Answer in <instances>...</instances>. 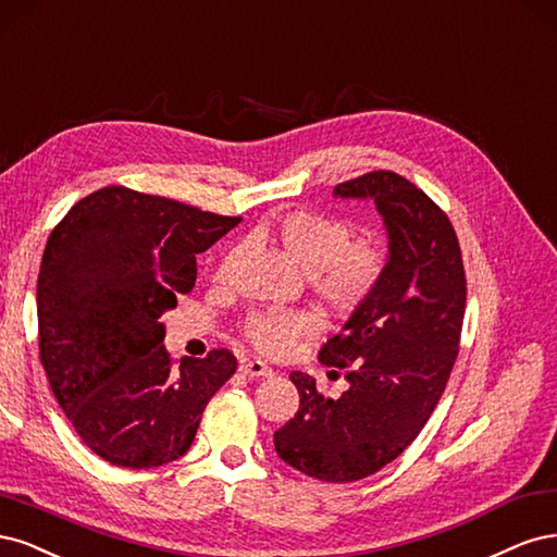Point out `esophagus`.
Instances as JSON below:
<instances>
[{
  "label": "esophagus",
  "instance_id": "1",
  "mask_svg": "<svg viewBox=\"0 0 557 557\" xmlns=\"http://www.w3.org/2000/svg\"><path fill=\"white\" fill-rule=\"evenodd\" d=\"M240 372L245 376H249V380H255V376H271L273 374V368H268L263 361H245L240 363Z\"/></svg>",
  "mask_w": 557,
  "mask_h": 557
}]
</instances>
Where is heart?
I'll use <instances>...</instances> for the list:
<instances>
[{
	"mask_svg": "<svg viewBox=\"0 0 557 557\" xmlns=\"http://www.w3.org/2000/svg\"><path fill=\"white\" fill-rule=\"evenodd\" d=\"M261 236L310 277V289L331 312L351 314L374 296L386 273L388 252L382 240L354 238L349 222L319 212H289L268 224ZM226 273V268L222 275ZM319 331V321L308 312H255L243 333L261 354L284 356L302 337Z\"/></svg>",
	"mask_w": 557,
	"mask_h": 557,
	"instance_id": "heart-1",
	"label": "heart"
}]
</instances>
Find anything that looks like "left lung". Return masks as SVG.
<instances>
[{"label": "left lung", "mask_w": 557, "mask_h": 557, "mask_svg": "<svg viewBox=\"0 0 557 557\" xmlns=\"http://www.w3.org/2000/svg\"><path fill=\"white\" fill-rule=\"evenodd\" d=\"M333 194L374 201L388 233L386 273L319 351L347 391L326 398L310 374L292 372L300 405L273 440L298 472L349 483L396 460L433 414L458 356L468 286L451 222L403 175L372 171Z\"/></svg>", "instance_id": "left-lung-1"}]
</instances>
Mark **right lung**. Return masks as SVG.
Returning <instances> with one entry per match:
<instances>
[{
  "mask_svg": "<svg viewBox=\"0 0 557 557\" xmlns=\"http://www.w3.org/2000/svg\"><path fill=\"white\" fill-rule=\"evenodd\" d=\"M240 218L111 185L52 228L37 282L39 356L92 451L117 468L187 454L203 409L236 372L228 349L173 366L161 314L196 282V255Z\"/></svg>",
  "mask_w": 557,
  "mask_h": 557,
  "instance_id": "right-lung-1",
  "label": "right lung"
}]
</instances>
